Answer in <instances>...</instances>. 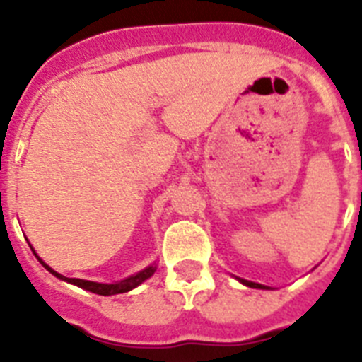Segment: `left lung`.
<instances>
[{"instance_id": "8db88e82", "label": "left lung", "mask_w": 362, "mask_h": 362, "mask_svg": "<svg viewBox=\"0 0 362 362\" xmlns=\"http://www.w3.org/2000/svg\"><path fill=\"white\" fill-rule=\"evenodd\" d=\"M243 284H246V286H250V288H268V286H264V284H259V283H252V281H246V279H239Z\"/></svg>"}]
</instances>
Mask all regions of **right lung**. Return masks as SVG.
Here are the masks:
<instances>
[{
    "mask_svg": "<svg viewBox=\"0 0 362 362\" xmlns=\"http://www.w3.org/2000/svg\"><path fill=\"white\" fill-rule=\"evenodd\" d=\"M34 252V250H32ZM37 257V255H36ZM40 259V257H37ZM40 263L43 264L47 270L50 272V274H54L56 277H59V279L66 281V283H72L76 284V286H79V288L83 290H88V292L92 293H98V296H116V293H124V292H130L132 288H136V286H139V284L143 283V281L148 279L150 276H152L153 272H156V267H148L145 268L143 272H139V274H136V276L129 277V279H123L119 281V283H112V284H105V283H94V281H85V279H74V277H63L62 274H57V272H54L52 268L49 267V264H45L43 261L40 259Z\"/></svg>",
    "mask_w": 362,
    "mask_h": 362,
    "instance_id": "1",
    "label": "right lung"
}]
</instances>
